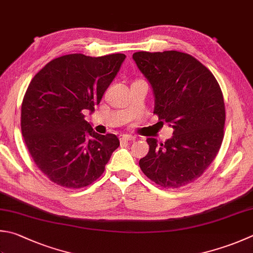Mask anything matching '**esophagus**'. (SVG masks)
Returning a JSON list of instances; mask_svg holds the SVG:
<instances>
[{"label": "esophagus", "instance_id": "obj_1", "mask_svg": "<svg viewBox=\"0 0 253 253\" xmlns=\"http://www.w3.org/2000/svg\"><path fill=\"white\" fill-rule=\"evenodd\" d=\"M134 140V136L128 135V134H122L120 135V141L121 142H128V141H133Z\"/></svg>", "mask_w": 253, "mask_h": 253}]
</instances>
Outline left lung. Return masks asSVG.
<instances>
[{"label": "left lung", "mask_w": 253, "mask_h": 253, "mask_svg": "<svg viewBox=\"0 0 253 253\" xmlns=\"http://www.w3.org/2000/svg\"><path fill=\"white\" fill-rule=\"evenodd\" d=\"M132 58L153 90L154 113L174 130L161 144L146 140L150 150L140 168L165 188L192 183L220 149L226 119L221 89L211 71L185 52L137 51Z\"/></svg>", "instance_id": "obj_1"}]
</instances>
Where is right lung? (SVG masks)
Wrapping results in <instances>:
<instances>
[{"instance_id": "add662e5", "label": "right lung", "mask_w": 253, "mask_h": 253, "mask_svg": "<svg viewBox=\"0 0 253 253\" xmlns=\"http://www.w3.org/2000/svg\"><path fill=\"white\" fill-rule=\"evenodd\" d=\"M125 54H70L34 76L22 103L21 128L33 160L51 182L82 188L98 179L120 142L84 120L120 70Z\"/></svg>"}]
</instances>
